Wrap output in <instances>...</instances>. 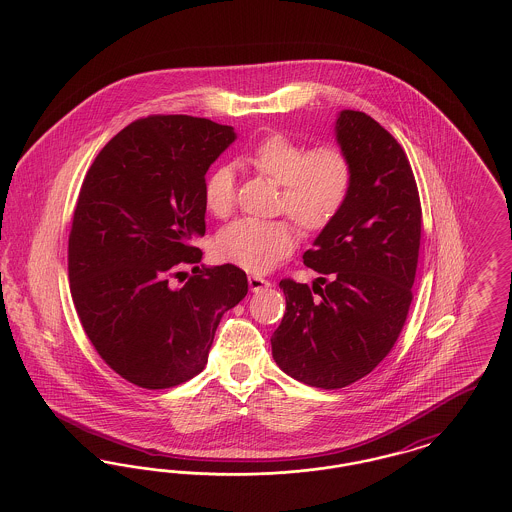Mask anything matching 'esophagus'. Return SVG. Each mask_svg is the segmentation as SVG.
<instances>
[{
  "label": "esophagus",
  "mask_w": 512,
  "mask_h": 512,
  "mask_svg": "<svg viewBox=\"0 0 512 512\" xmlns=\"http://www.w3.org/2000/svg\"><path fill=\"white\" fill-rule=\"evenodd\" d=\"M247 280H249V290L253 293L263 292V290H267V288L272 286L268 280L261 278V276H257V274H251Z\"/></svg>",
  "instance_id": "esophagus-1"
}]
</instances>
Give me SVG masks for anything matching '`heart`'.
<instances>
[{
    "label": "heart",
    "mask_w": 512,
    "mask_h": 512,
    "mask_svg": "<svg viewBox=\"0 0 512 512\" xmlns=\"http://www.w3.org/2000/svg\"><path fill=\"white\" fill-rule=\"evenodd\" d=\"M245 163L280 184L278 209L286 211L305 232L326 228L338 217L351 192L353 169L340 147L305 151L292 138L272 134L245 155ZM234 197V171L220 165L203 184L205 209L222 219L232 211ZM293 247L295 230L288 220H234L215 238L220 261L257 274L276 267Z\"/></svg>",
    "instance_id": "obj_1"
}]
</instances>
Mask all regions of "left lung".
<instances>
[{
  "label": "left lung",
  "instance_id": "8db88e82",
  "mask_svg": "<svg viewBox=\"0 0 512 512\" xmlns=\"http://www.w3.org/2000/svg\"><path fill=\"white\" fill-rule=\"evenodd\" d=\"M334 134L353 169L351 192L303 255L320 274L313 290L280 282L286 315L270 338L276 365L324 390L372 372L399 338L413 301L422 224L413 169L390 132L343 109Z\"/></svg>",
  "mask_w": 512,
  "mask_h": 512
}]
</instances>
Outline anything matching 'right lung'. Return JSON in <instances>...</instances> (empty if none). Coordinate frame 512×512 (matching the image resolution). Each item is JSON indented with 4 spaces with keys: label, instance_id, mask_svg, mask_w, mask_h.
<instances>
[{
    "label": "right lung",
    "instance_id": "obj_1",
    "mask_svg": "<svg viewBox=\"0 0 512 512\" xmlns=\"http://www.w3.org/2000/svg\"><path fill=\"white\" fill-rule=\"evenodd\" d=\"M238 134L188 115L132 122L84 178L69 236L74 307L101 359L124 380L165 390L207 365L222 315L247 295L234 265H197L205 234L203 184Z\"/></svg>",
    "mask_w": 512,
    "mask_h": 512
}]
</instances>
